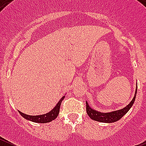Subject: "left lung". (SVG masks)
<instances>
[{"label":"left lung","instance_id":"8db88e82","mask_svg":"<svg viewBox=\"0 0 146 146\" xmlns=\"http://www.w3.org/2000/svg\"><path fill=\"white\" fill-rule=\"evenodd\" d=\"M136 94H137V88H136V90H135V94L133 99L129 102V104H128L126 107L121 109V110L112 111V112L110 113H100L99 111H95L92 108H90V106L88 104V102L86 101V113H87L88 115L92 120L97 121L104 122V123H113V122L117 121L119 119H121L128 112L129 110L131 108L135 100Z\"/></svg>","mask_w":146,"mask_h":146}]
</instances>
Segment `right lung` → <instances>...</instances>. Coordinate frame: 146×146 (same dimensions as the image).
Returning <instances> with one entry per match:
<instances>
[{
    "label": "right lung",
    "instance_id": "1",
    "mask_svg": "<svg viewBox=\"0 0 146 146\" xmlns=\"http://www.w3.org/2000/svg\"><path fill=\"white\" fill-rule=\"evenodd\" d=\"M64 98H65V96L62 97V98L60 99V100L59 101L58 103L56 105V106L52 109V111H49V112L47 113L46 114H43V115H30L23 113L20 112L19 111H19V113H20V115H22V117L26 119L27 120H30L31 121L36 122V123H48V122H50L54 120V119L57 117L59 112H60V105H61L62 101L63 100Z\"/></svg>",
    "mask_w": 146,
    "mask_h": 146
}]
</instances>
